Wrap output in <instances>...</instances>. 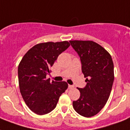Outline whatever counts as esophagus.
<instances>
[{"mask_svg":"<svg viewBox=\"0 0 130 130\" xmlns=\"http://www.w3.org/2000/svg\"><path fill=\"white\" fill-rule=\"evenodd\" d=\"M68 88H69V89H72V88H74V86H73V85H68Z\"/></svg>","mask_w":130,"mask_h":130,"instance_id":"obj_1","label":"esophagus"}]
</instances>
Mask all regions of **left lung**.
<instances>
[{
  "mask_svg": "<svg viewBox=\"0 0 130 130\" xmlns=\"http://www.w3.org/2000/svg\"><path fill=\"white\" fill-rule=\"evenodd\" d=\"M77 53L86 85L78 88L80 96L73 102L78 114L86 117L96 115L109 99L114 81V65L111 55L92 41H69Z\"/></svg>",
  "mask_w": 130,
  "mask_h": 130,
  "instance_id": "8db88e82",
  "label": "left lung"
}]
</instances>
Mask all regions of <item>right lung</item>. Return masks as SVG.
Instances as JSON below:
<instances>
[{"label":"right lung","instance_id":"1","mask_svg":"<svg viewBox=\"0 0 130 130\" xmlns=\"http://www.w3.org/2000/svg\"><path fill=\"white\" fill-rule=\"evenodd\" d=\"M69 46L67 41L38 44L27 51L19 63L20 92L27 107L38 115L53 111L60 96L67 90V82H51L46 77L59 55Z\"/></svg>","mask_w":130,"mask_h":130}]
</instances>
